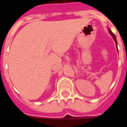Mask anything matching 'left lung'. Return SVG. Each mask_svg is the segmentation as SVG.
Listing matches in <instances>:
<instances>
[{
    "mask_svg": "<svg viewBox=\"0 0 127 127\" xmlns=\"http://www.w3.org/2000/svg\"><path fill=\"white\" fill-rule=\"evenodd\" d=\"M108 31H109V33H110L111 35V36L113 37V38L114 39V40L115 41V44H116V45H117V39H116V37H115V34L113 33L111 31V30L109 28H108ZM117 50H118V49H117Z\"/></svg>",
    "mask_w": 127,
    "mask_h": 127,
    "instance_id": "left-lung-1",
    "label": "left lung"
}]
</instances>
